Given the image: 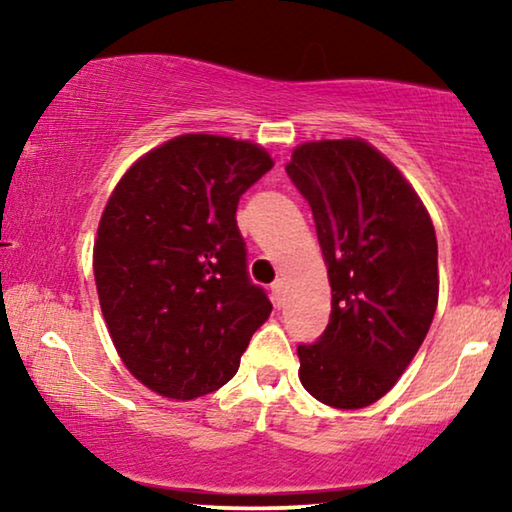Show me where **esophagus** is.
Masks as SVG:
<instances>
[{
    "mask_svg": "<svg viewBox=\"0 0 512 512\" xmlns=\"http://www.w3.org/2000/svg\"><path fill=\"white\" fill-rule=\"evenodd\" d=\"M270 291H272V300H275V305L282 307L284 300H286V286H284L282 279H277V282L270 286Z\"/></svg>",
    "mask_w": 512,
    "mask_h": 512,
    "instance_id": "34e87169",
    "label": "esophagus"
}]
</instances>
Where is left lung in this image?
<instances>
[{
  "mask_svg": "<svg viewBox=\"0 0 512 512\" xmlns=\"http://www.w3.org/2000/svg\"><path fill=\"white\" fill-rule=\"evenodd\" d=\"M286 174L312 209L331 282L326 331L298 345L300 382L331 408H366L429 333L436 230L415 188L363 139L300 144Z\"/></svg>",
  "mask_w": 512,
  "mask_h": 512,
  "instance_id": "8db88e82",
  "label": "left lung"
}]
</instances>
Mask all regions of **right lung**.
<instances>
[{"instance_id": "add662e5", "label": "right lung", "mask_w": 512, "mask_h": 512, "mask_svg": "<svg viewBox=\"0 0 512 512\" xmlns=\"http://www.w3.org/2000/svg\"><path fill=\"white\" fill-rule=\"evenodd\" d=\"M270 167L258 144L181 135L139 158L104 207L93 249L104 321L125 368L160 396L223 387L270 317L235 219Z\"/></svg>"}]
</instances>
